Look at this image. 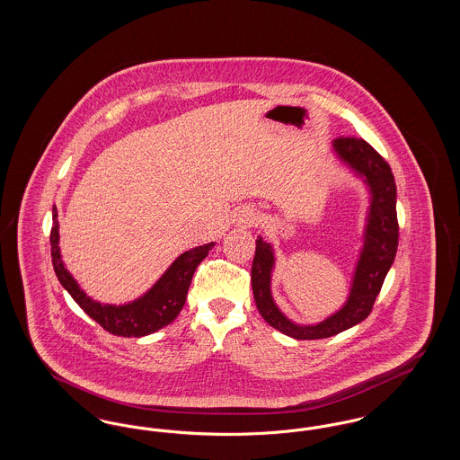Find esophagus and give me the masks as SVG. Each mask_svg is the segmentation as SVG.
<instances>
[{"label": "esophagus", "instance_id": "obj_1", "mask_svg": "<svg viewBox=\"0 0 460 460\" xmlns=\"http://www.w3.org/2000/svg\"><path fill=\"white\" fill-rule=\"evenodd\" d=\"M243 212H244L243 214V222L246 226H253V224H257L261 220V216L257 212H253V210H243Z\"/></svg>", "mask_w": 460, "mask_h": 460}]
</instances>
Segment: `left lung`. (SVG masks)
<instances>
[{"mask_svg": "<svg viewBox=\"0 0 460 460\" xmlns=\"http://www.w3.org/2000/svg\"><path fill=\"white\" fill-rule=\"evenodd\" d=\"M334 152L355 172L366 177L371 190V208L366 227V241L353 276L350 296L345 306L315 326H298L291 323L276 306L270 295V272L274 252L262 238L257 240L252 263V288L255 304L263 319L272 328L295 340H321L334 336L362 323L372 312L376 296L392 267L398 246L396 220V186L388 162L360 137H338Z\"/></svg>", "mask_w": 460, "mask_h": 460, "instance_id": "8db88e82", "label": "left lung"}]
</instances>
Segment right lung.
Masks as SVG:
<instances>
[{
    "mask_svg": "<svg viewBox=\"0 0 460 460\" xmlns=\"http://www.w3.org/2000/svg\"><path fill=\"white\" fill-rule=\"evenodd\" d=\"M57 208H53V227L49 234L51 243V262L60 285L66 288L68 295L75 300L93 321L115 336L139 338L152 334L155 331L171 324L186 304V295L191 285L193 274L199 262L214 248V243L193 248L181 257L165 270V274L155 283L154 288L141 298L126 305H102L93 302L88 295L74 281L66 272L60 259L58 250V220Z\"/></svg>",
    "mask_w": 460,
    "mask_h": 460,
    "instance_id": "add662e5",
    "label": "right lung"
}]
</instances>
